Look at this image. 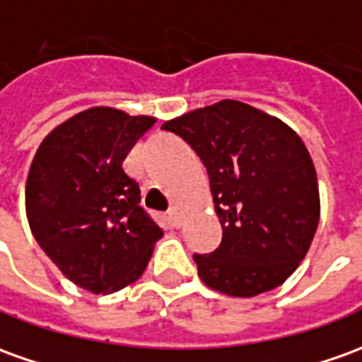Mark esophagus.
Here are the masks:
<instances>
[{"mask_svg":"<svg viewBox=\"0 0 362 362\" xmlns=\"http://www.w3.org/2000/svg\"><path fill=\"white\" fill-rule=\"evenodd\" d=\"M169 221H171L173 226H181V221H183V214H181V211L173 206V209L169 211Z\"/></svg>","mask_w":362,"mask_h":362,"instance_id":"1","label":"esophagus"}]
</instances>
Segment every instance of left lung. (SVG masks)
I'll use <instances>...</instances> for the list:
<instances>
[{
    "label": "left lung",
    "instance_id": "8db88e82",
    "mask_svg": "<svg viewBox=\"0 0 362 362\" xmlns=\"http://www.w3.org/2000/svg\"><path fill=\"white\" fill-rule=\"evenodd\" d=\"M195 149L211 179L223 240L193 254L211 290L252 298L288 280L319 223L315 167L284 122L238 100H221L165 122Z\"/></svg>",
    "mask_w": 362,
    "mask_h": 362
}]
</instances>
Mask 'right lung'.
Instances as JSON below:
<instances>
[{"label":"right lung","instance_id":"add662e5","mask_svg":"<svg viewBox=\"0 0 362 362\" xmlns=\"http://www.w3.org/2000/svg\"><path fill=\"white\" fill-rule=\"evenodd\" d=\"M156 124L106 106L62 122L35 153L25 187L35 240L61 272L92 293L136 281L163 230L139 205L122 161Z\"/></svg>","mask_w":362,"mask_h":362}]
</instances>
